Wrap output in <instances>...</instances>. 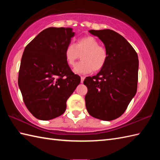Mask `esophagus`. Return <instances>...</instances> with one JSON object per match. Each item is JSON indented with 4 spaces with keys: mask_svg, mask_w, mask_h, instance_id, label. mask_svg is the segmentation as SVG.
Masks as SVG:
<instances>
[{
    "mask_svg": "<svg viewBox=\"0 0 160 160\" xmlns=\"http://www.w3.org/2000/svg\"><path fill=\"white\" fill-rule=\"evenodd\" d=\"M84 80V76H81V78H80V82L81 83H83Z\"/></svg>",
    "mask_w": 160,
    "mask_h": 160,
    "instance_id": "1",
    "label": "esophagus"
}]
</instances>
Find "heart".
I'll return each instance as SVG.
<instances>
[{"label": "heart", "instance_id": "1", "mask_svg": "<svg viewBox=\"0 0 160 160\" xmlns=\"http://www.w3.org/2000/svg\"><path fill=\"white\" fill-rule=\"evenodd\" d=\"M98 40L93 36H88L78 39L75 45L69 43L64 49V57L67 63L73 67L81 56L82 61L74 67L77 74H87L92 71L103 69L108 60V52Z\"/></svg>", "mask_w": 160, "mask_h": 160}]
</instances>
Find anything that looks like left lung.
Masks as SVG:
<instances>
[{
    "mask_svg": "<svg viewBox=\"0 0 160 160\" xmlns=\"http://www.w3.org/2000/svg\"><path fill=\"white\" fill-rule=\"evenodd\" d=\"M104 44L108 60L96 76L84 80L88 91L86 108L91 116L115 120L124 113L137 92L138 54L123 36L111 29L90 30Z\"/></svg>",
    "mask_w": 160,
    "mask_h": 160,
    "instance_id": "8db88e82",
    "label": "left lung"
}]
</instances>
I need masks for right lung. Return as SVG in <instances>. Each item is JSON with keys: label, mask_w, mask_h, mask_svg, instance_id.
Masks as SVG:
<instances>
[{"label": "right lung", "mask_w": 160, "mask_h": 160, "mask_svg": "<svg viewBox=\"0 0 160 160\" xmlns=\"http://www.w3.org/2000/svg\"><path fill=\"white\" fill-rule=\"evenodd\" d=\"M73 36L71 28H47L24 50L18 87L25 106L39 120L63 114L67 100L80 82V77L73 73L64 57Z\"/></svg>", "instance_id": "right-lung-1"}]
</instances>
